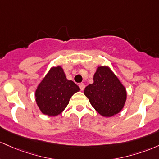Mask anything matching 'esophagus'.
I'll list each match as a JSON object with an SVG mask.
<instances>
[{
    "instance_id": "1",
    "label": "esophagus",
    "mask_w": 159,
    "mask_h": 159,
    "mask_svg": "<svg viewBox=\"0 0 159 159\" xmlns=\"http://www.w3.org/2000/svg\"><path fill=\"white\" fill-rule=\"evenodd\" d=\"M79 86H80V89H81V90H82V91H83V90H84V89H85V84H84V83H80Z\"/></svg>"
}]
</instances>
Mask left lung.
<instances>
[{"instance_id": "8db88e82", "label": "left lung", "mask_w": 159, "mask_h": 159, "mask_svg": "<svg viewBox=\"0 0 159 159\" xmlns=\"http://www.w3.org/2000/svg\"><path fill=\"white\" fill-rule=\"evenodd\" d=\"M94 83L85 87L84 94L96 111L105 117L122 110L126 101V91L118 78L107 67H98Z\"/></svg>"}]
</instances>
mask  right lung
I'll return each instance as SVG.
<instances>
[{
    "instance_id": "obj_1",
    "label": "right lung",
    "mask_w": 159,
    "mask_h": 159,
    "mask_svg": "<svg viewBox=\"0 0 159 159\" xmlns=\"http://www.w3.org/2000/svg\"><path fill=\"white\" fill-rule=\"evenodd\" d=\"M80 87L66 78L61 67H52L49 71L35 93L36 101L43 113L57 116L65 110L71 96L79 92Z\"/></svg>"
}]
</instances>
